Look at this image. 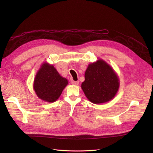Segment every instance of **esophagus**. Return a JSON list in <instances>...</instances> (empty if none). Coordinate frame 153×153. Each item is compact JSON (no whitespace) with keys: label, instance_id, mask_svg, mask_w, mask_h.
I'll return each instance as SVG.
<instances>
[{"label":"esophagus","instance_id":"1","mask_svg":"<svg viewBox=\"0 0 153 153\" xmlns=\"http://www.w3.org/2000/svg\"><path fill=\"white\" fill-rule=\"evenodd\" d=\"M71 84L74 85H78V84H79V82H78V81H72Z\"/></svg>","mask_w":153,"mask_h":153}]
</instances>
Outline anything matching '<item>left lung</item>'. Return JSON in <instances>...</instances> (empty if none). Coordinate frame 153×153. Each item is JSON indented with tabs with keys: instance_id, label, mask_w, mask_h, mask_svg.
Listing matches in <instances>:
<instances>
[{
	"instance_id": "1",
	"label": "left lung",
	"mask_w": 153,
	"mask_h": 153,
	"mask_svg": "<svg viewBox=\"0 0 153 153\" xmlns=\"http://www.w3.org/2000/svg\"><path fill=\"white\" fill-rule=\"evenodd\" d=\"M119 85V78L114 69L103 60L99 59L88 65L81 87L91 103L100 104L112 100Z\"/></svg>"
}]
</instances>
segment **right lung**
Wrapping results in <instances>:
<instances>
[{
	"instance_id": "1",
	"label": "right lung",
	"mask_w": 153,
	"mask_h": 153,
	"mask_svg": "<svg viewBox=\"0 0 153 153\" xmlns=\"http://www.w3.org/2000/svg\"><path fill=\"white\" fill-rule=\"evenodd\" d=\"M68 84V80L60 75L53 65L44 62L36 73L33 89L39 99L53 103L59 98Z\"/></svg>"
}]
</instances>
